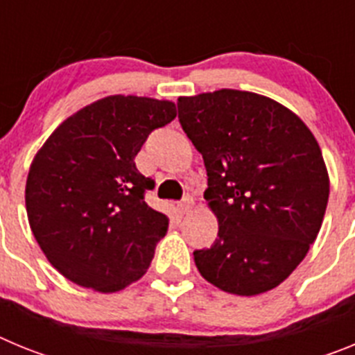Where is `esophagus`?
<instances>
[{
	"mask_svg": "<svg viewBox=\"0 0 355 355\" xmlns=\"http://www.w3.org/2000/svg\"><path fill=\"white\" fill-rule=\"evenodd\" d=\"M192 206H193V199L192 197H187V199H183L180 205H178V211H180L181 215H184V213H188L190 209H192Z\"/></svg>",
	"mask_w": 355,
	"mask_h": 355,
	"instance_id": "obj_1",
	"label": "esophagus"
}]
</instances>
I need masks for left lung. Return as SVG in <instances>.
<instances>
[{
  "mask_svg": "<svg viewBox=\"0 0 355 355\" xmlns=\"http://www.w3.org/2000/svg\"><path fill=\"white\" fill-rule=\"evenodd\" d=\"M180 122L202 155L205 199L218 220L200 275L227 293L279 286L318 236L329 174L311 130L270 97L220 89L178 99Z\"/></svg>",
  "mask_w": 355,
  "mask_h": 355,
  "instance_id": "obj_1",
  "label": "left lung"
}]
</instances>
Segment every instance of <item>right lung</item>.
I'll return each mask as SVG.
<instances>
[{"instance_id":"obj_1","label":"right lung","mask_w":355,"mask_h":355,"mask_svg":"<svg viewBox=\"0 0 355 355\" xmlns=\"http://www.w3.org/2000/svg\"><path fill=\"white\" fill-rule=\"evenodd\" d=\"M175 115L165 99L103 97L65 119L37 150L24 192L28 222L65 279L114 293L146 274L168 218L144 199L155 181L140 174L135 156Z\"/></svg>"}]
</instances>
